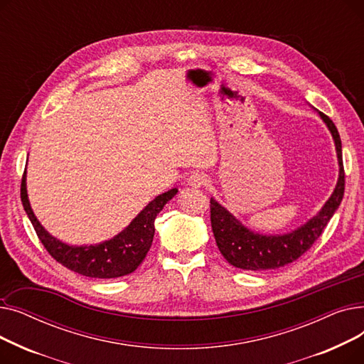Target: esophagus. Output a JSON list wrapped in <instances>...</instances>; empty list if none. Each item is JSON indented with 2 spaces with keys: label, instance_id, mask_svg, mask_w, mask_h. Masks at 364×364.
I'll return each instance as SVG.
<instances>
[{
  "label": "esophagus",
  "instance_id": "esophagus-1",
  "mask_svg": "<svg viewBox=\"0 0 364 364\" xmlns=\"http://www.w3.org/2000/svg\"><path fill=\"white\" fill-rule=\"evenodd\" d=\"M187 183H188V186H190V187L199 188V187L206 186V183H208V177H206L205 174H202V172H193V174L188 177Z\"/></svg>",
  "mask_w": 364,
  "mask_h": 364
}]
</instances>
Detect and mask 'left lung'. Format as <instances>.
<instances>
[{"instance_id":"8db88e82","label":"left lung","mask_w":364,"mask_h":364,"mask_svg":"<svg viewBox=\"0 0 364 364\" xmlns=\"http://www.w3.org/2000/svg\"><path fill=\"white\" fill-rule=\"evenodd\" d=\"M318 114L323 122L328 125L335 141L339 177L333 193L317 215L291 233L267 236L250 230L232 213H228L223 205L211 198V225L217 246L223 257L236 269L250 272L276 270L279 267L296 261L310 250L336 213L343 198V190H346L341 137L332 119L321 112H318Z\"/></svg>"}]
</instances>
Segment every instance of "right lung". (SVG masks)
<instances>
[{
  "label": "right lung",
  "mask_w": 364,
  "mask_h": 364,
  "mask_svg": "<svg viewBox=\"0 0 364 364\" xmlns=\"http://www.w3.org/2000/svg\"><path fill=\"white\" fill-rule=\"evenodd\" d=\"M177 192V188H171L156 196L121 233L110 240L90 246L63 243L53 237L36 220L28 199L26 171L22 178L21 198L38 237L57 262L87 277L114 279L132 273L143 262L155 236V218Z\"/></svg>",
  "instance_id": "add662e5"
}]
</instances>
